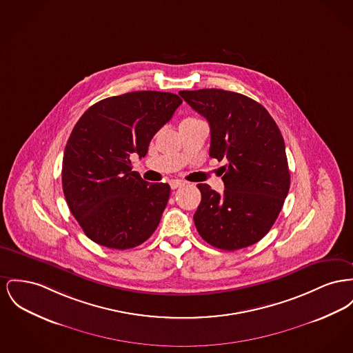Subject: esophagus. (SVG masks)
I'll return each instance as SVG.
<instances>
[{"label":"esophagus","mask_w":353,"mask_h":353,"mask_svg":"<svg viewBox=\"0 0 353 353\" xmlns=\"http://www.w3.org/2000/svg\"><path fill=\"white\" fill-rule=\"evenodd\" d=\"M169 184H170L172 189H177V188H181L185 185V183L181 181V180H172Z\"/></svg>","instance_id":"obj_1"}]
</instances>
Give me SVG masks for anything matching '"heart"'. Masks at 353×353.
Wrapping results in <instances>:
<instances>
[{
  "instance_id": "1",
  "label": "heart",
  "mask_w": 353,
  "mask_h": 353,
  "mask_svg": "<svg viewBox=\"0 0 353 353\" xmlns=\"http://www.w3.org/2000/svg\"><path fill=\"white\" fill-rule=\"evenodd\" d=\"M189 119H193V117H189Z\"/></svg>"
}]
</instances>
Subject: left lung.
<instances>
[{"label": "left lung", "instance_id": "1", "mask_svg": "<svg viewBox=\"0 0 353 353\" xmlns=\"http://www.w3.org/2000/svg\"><path fill=\"white\" fill-rule=\"evenodd\" d=\"M210 126L209 156L221 166L224 193L199 184L193 220L214 248L236 250L260 241L274 224L290 185L285 144L268 110L223 89L179 93Z\"/></svg>", "mask_w": 353, "mask_h": 353}]
</instances>
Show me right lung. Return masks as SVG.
Segmentation results:
<instances>
[{
  "label": "right lung",
  "mask_w": 353,
  "mask_h": 353,
  "mask_svg": "<svg viewBox=\"0 0 353 353\" xmlns=\"http://www.w3.org/2000/svg\"><path fill=\"white\" fill-rule=\"evenodd\" d=\"M181 103L168 92H130L92 105L74 125L63 152V194L92 241L134 248L159 227L170 187L144 181L130 156H145Z\"/></svg>",
  "instance_id": "obj_1"
}]
</instances>
